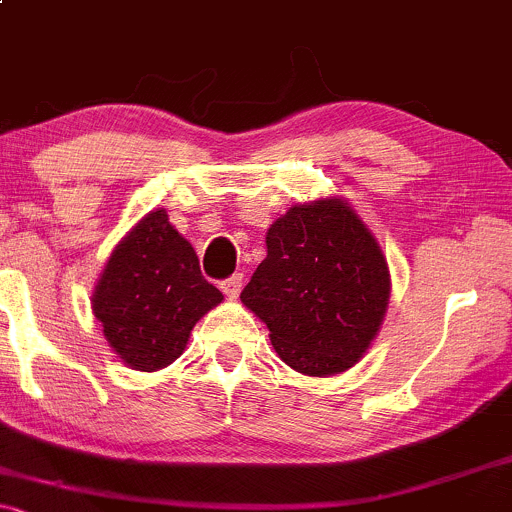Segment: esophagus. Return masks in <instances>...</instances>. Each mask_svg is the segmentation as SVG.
<instances>
[{
    "mask_svg": "<svg viewBox=\"0 0 512 512\" xmlns=\"http://www.w3.org/2000/svg\"><path fill=\"white\" fill-rule=\"evenodd\" d=\"M240 289H243V274H233L228 279L221 281V291L226 293L228 298H238Z\"/></svg>",
    "mask_w": 512,
    "mask_h": 512,
    "instance_id": "1",
    "label": "esophagus"
}]
</instances>
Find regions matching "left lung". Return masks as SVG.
<instances>
[{"label":"left lung","mask_w":512,"mask_h":512,"mask_svg":"<svg viewBox=\"0 0 512 512\" xmlns=\"http://www.w3.org/2000/svg\"><path fill=\"white\" fill-rule=\"evenodd\" d=\"M383 250L342 199L298 204L267 233V257L240 301L269 327L276 354L305 375L351 368L383 325Z\"/></svg>","instance_id":"left-lung-1"}]
</instances>
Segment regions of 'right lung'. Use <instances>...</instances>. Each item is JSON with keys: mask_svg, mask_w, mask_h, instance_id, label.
Listing matches in <instances>:
<instances>
[{"mask_svg": "<svg viewBox=\"0 0 512 512\" xmlns=\"http://www.w3.org/2000/svg\"><path fill=\"white\" fill-rule=\"evenodd\" d=\"M221 301V291L202 276L195 248L158 209L110 255L93 315L127 366L158 370L185 351L199 317Z\"/></svg>", "mask_w": 512, "mask_h": 512, "instance_id": "right-lung-1", "label": "right lung"}]
</instances>
